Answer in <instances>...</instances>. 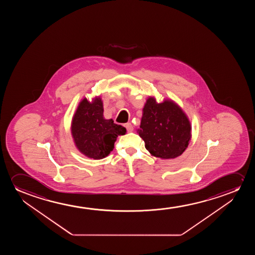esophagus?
<instances>
[{"instance_id":"obj_1","label":"esophagus","mask_w":255,"mask_h":255,"mask_svg":"<svg viewBox=\"0 0 255 255\" xmlns=\"http://www.w3.org/2000/svg\"><path fill=\"white\" fill-rule=\"evenodd\" d=\"M125 126H126V128L127 129V131H128V132H131V131H132L133 126L130 124V123H127V124L125 125Z\"/></svg>"}]
</instances>
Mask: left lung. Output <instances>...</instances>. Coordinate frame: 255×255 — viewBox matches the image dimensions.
I'll list each match as a JSON object with an SVG mask.
<instances>
[{"label":"left lung","instance_id":"1","mask_svg":"<svg viewBox=\"0 0 255 255\" xmlns=\"http://www.w3.org/2000/svg\"><path fill=\"white\" fill-rule=\"evenodd\" d=\"M136 132L151 156L171 159L179 157L188 147L192 125L181 107L171 99L157 103L154 97H149Z\"/></svg>","mask_w":255,"mask_h":255}]
</instances>
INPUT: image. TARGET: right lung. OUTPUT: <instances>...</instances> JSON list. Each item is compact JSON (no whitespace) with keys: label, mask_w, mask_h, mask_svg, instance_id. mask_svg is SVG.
Instances as JSON below:
<instances>
[{"label":"right lung","mask_w":255,"mask_h":255,"mask_svg":"<svg viewBox=\"0 0 255 255\" xmlns=\"http://www.w3.org/2000/svg\"><path fill=\"white\" fill-rule=\"evenodd\" d=\"M71 136L77 150L89 158L102 159L114 149L117 137L125 135L126 129L104 118L100 97L91 101L84 98L77 106L71 121Z\"/></svg>","instance_id":"1"}]
</instances>
